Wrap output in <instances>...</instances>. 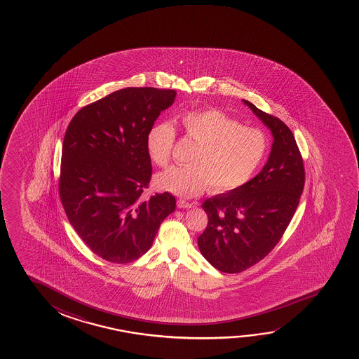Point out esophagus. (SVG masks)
Wrapping results in <instances>:
<instances>
[{"instance_id": "1", "label": "esophagus", "mask_w": 359, "mask_h": 359, "mask_svg": "<svg viewBox=\"0 0 359 359\" xmlns=\"http://www.w3.org/2000/svg\"><path fill=\"white\" fill-rule=\"evenodd\" d=\"M177 207L179 208H191L194 207V203L185 201V200H177Z\"/></svg>"}]
</instances>
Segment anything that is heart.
<instances>
[{"label": "heart", "mask_w": 359, "mask_h": 359, "mask_svg": "<svg viewBox=\"0 0 359 359\" xmlns=\"http://www.w3.org/2000/svg\"><path fill=\"white\" fill-rule=\"evenodd\" d=\"M177 121L185 136L197 143L189 165H172L154 177L159 190L191 197L210 187L215 191H231L245 185L265 161L269 138L257 128L243 126L218 109L182 113ZM175 128L167 121L151 126L146 136L148 157L165 167L172 157Z\"/></svg>", "instance_id": "1"}]
</instances>
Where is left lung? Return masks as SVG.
<instances>
[{
    "label": "left lung",
    "mask_w": 359,
    "mask_h": 359,
    "mask_svg": "<svg viewBox=\"0 0 359 359\" xmlns=\"http://www.w3.org/2000/svg\"><path fill=\"white\" fill-rule=\"evenodd\" d=\"M270 128V156L245 185L203 202L208 224L197 238L202 256L217 270L238 273L262 260L283 236L304 189L303 159L280 118L243 100Z\"/></svg>",
    "instance_id": "left-lung-1"
}]
</instances>
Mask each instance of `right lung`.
<instances>
[{
  "mask_svg": "<svg viewBox=\"0 0 359 359\" xmlns=\"http://www.w3.org/2000/svg\"><path fill=\"white\" fill-rule=\"evenodd\" d=\"M175 97L172 89H120L81 109L66 130L60 198L84 244L109 262L146 254L175 210L169 192L142 198L152 177L146 136Z\"/></svg>",
  "mask_w": 359,
  "mask_h": 359,
  "instance_id": "add662e5",
  "label": "right lung"
}]
</instances>
